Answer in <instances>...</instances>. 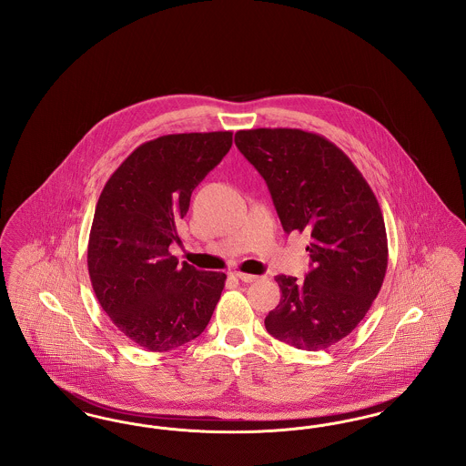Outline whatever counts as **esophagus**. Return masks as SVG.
Listing matches in <instances>:
<instances>
[{
	"label": "esophagus",
	"instance_id": "esophagus-1",
	"mask_svg": "<svg viewBox=\"0 0 466 466\" xmlns=\"http://www.w3.org/2000/svg\"><path fill=\"white\" fill-rule=\"evenodd\" d=\"M234 276H236L238 279H241L243 283H253V281H257V279H258V276H253V274H244V272H234Z\"/></svg>",
	"mask_w": 466,
	"mask_h": 466
}]
</instances>
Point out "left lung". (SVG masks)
<instances>
[{
	"mask_svg": "<svg viewBox=\"0 0 466 466\" xmlns=\"http://www.w3.org/2000/svg\"><path fill=\"white\" fill-rule=\"evenodd\" d=\"M236 147L266 179L285 232H309L304 281L279 274L281 300L267 332L297 350H327L370 309L388 267L376 196L340 148L300 129L236 133Z\"/></svg>",
	"mask_w": 466,
	"mask_h": 466,
	"instance_id": "8db88e82",
	"label": "left lung"
}]
</instances>
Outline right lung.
Instances as JSON below:
<instances>
[{
    "mask_svg": "<svg viewBox=\"0 0 466 466\" xmlns=\"http://www.w3.org/2000/svg\"><path fill=\"white\" fill-rule=\"evenodd\" d=\"M232 147V133L167 134L137 147L106 181L92 220L90 283L115 327L164 353L208 327L227 276L169 253L194 188Z\"/></svg>",
    "mask_w": 466,
    "mask_h": 466,
    "instance_id": "right-lung-1",
    "label": "right lung"
}]
</instances>
